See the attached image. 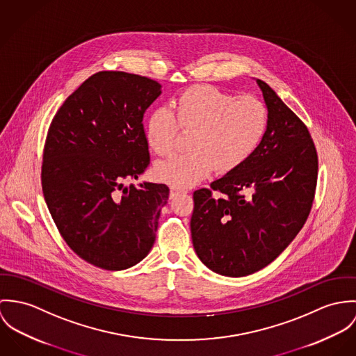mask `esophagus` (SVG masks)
Returning <instances> with one entry per match:
<instances>
[{"label":"esophagus","mask_w":356,"mask_h":356,"mask_svg":"<svg viewBox=\"0 0 356 356\" xmlns=\"http://www.w3.org/2000/svg\"><path fill=\"white\" fill-rule=\"evenodd\" d=\"M187 191L186 190H181V188H179V187H170V194H169V197H170V199L172 197H176L177 195H181V194H186Z\"/></svg>","instance_id":"obj_1"}]
</instances>
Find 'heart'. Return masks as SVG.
Instances as JSON below:
<instances>
[{
    "mask_svg": "<svg viewBox=\"0 0 356 356\" xmlns=\"http://www.w3.org/2000/svg\"><path fill=\"white\" fill-rule=\"evenodd\" d=\"M154 109L146 122V139L153 153L170 156L180 135L191 134L190 154L159 162L154 175L159 181L187 188L206 179L213 170L227 175L238 169L261 146L269 111L252 95L236 97L209 84L184 90L173 104Z\"/></svg>",
    "mask_w": 356,
    "mask_h": 356,
    "instance_id": "1",
    "label": "heart"
}]
</instances>
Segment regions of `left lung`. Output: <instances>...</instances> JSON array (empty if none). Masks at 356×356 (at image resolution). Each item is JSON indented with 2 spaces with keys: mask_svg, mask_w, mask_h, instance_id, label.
<instances>
[{
  "mask_svg": "<svg viewBox=\"0 0 356 356\" xmlns=\"http://www.w3.org/2000/svg\"><path fill=\"white\" fill-rule=\"evenodd\" d=\"M266 135L238 169L194 193L193 244L213 272L248 276L288 247L316 197L318 154L306 127L262 80Z\"/></svg>",
  "mask_w": 356,
  "mask_h": 356,
  "instance_id": "left-lung-1",
  "label": "left lung"
}]
</instances>
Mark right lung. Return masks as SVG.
I'll return each instance as SVG.
<instances>
[{
	"label": "right lung",
	"mask_w": 356,
	"mask_h": 356,
	"mask_svg": "<svg viewBox=\"0 0 356 356\" xmlns=\"http://www.w3.org/2000/svg\"><path fill=\"white\" fill-rule=\"evenodd\" d=\"M159 94L156 80L102 71L84 80L50 122L43 197L70 248L97 268L128 269L156 241L168 186L122 181L138 179L150 163L142 121Z\"/></svg>",
	"instance_id": "add662e5"
}]
</instances>
